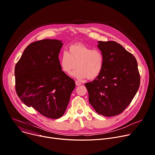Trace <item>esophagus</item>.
I'll return each instance as SVG.
<instances>
[{"mask_svg": "<svg viewBox=\"0 0 155 155\" xmlns=\"http://www.w3.org/2000/svg\"><path fill=\"white\" fill-rule=\"evenodd\" d=\"M75 83H76V86H80V85H81V83L80 82H79V81H76L75 82Z\"/></svg>", "mask_w": 155, "mask_h": 155, "instance_id": "obj_1", "label": "esophagus"}]
</instances>
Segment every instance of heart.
Returning <instances> with one entry per match:
<instances>
[{"label":"heart","mask_w":155,"mask_h":155,"mask_svg":"<svg viewBox=\"0 0 155 155\" xmlns=\"http://www.w3.org/2000/svg\"><path fill=\"white\" fill-rule=\"evenodd\" d=\"M62 70L66 73L79 79L87 78L92 80L97 78L102 73L104 66V57L99 50H93L81 43L69 46L68 51H64L59 58Z\"/></svg>","instance_id":"heart-1"}]
</instances>
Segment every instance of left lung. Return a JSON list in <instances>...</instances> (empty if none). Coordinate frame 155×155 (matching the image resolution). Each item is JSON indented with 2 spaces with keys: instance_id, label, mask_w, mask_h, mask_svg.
Returning <instances> with one entry per match:
<instances>
[{
  "instance_id": "1",
  "label": "left lung",
  "mask_w": 155,
  "mask_h": 155,
  "mask_svg": "<svg viewBox=\"0 0 155 155\" xmlns=\"http://www.w3.org/2000/svg\"><path fill=\"white\" fill-rule=\"evenodd\" d=\"M104 57L101 74L86 83L89 102L100 115L112 117L122 113L137 94L140 78L135 58L119 43L99 41Z\"/></svg>"
}]
</instances>
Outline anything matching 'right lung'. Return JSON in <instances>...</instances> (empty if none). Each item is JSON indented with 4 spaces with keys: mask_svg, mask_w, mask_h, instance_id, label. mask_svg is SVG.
Listing matches in <instances>:
<instances>
[{
    "mask_svg": "<svg viewBox=\"0 0 155 155\" xmlns=\"http://www.w3.org/2000/svg\"><path fill=\"white\" fill-rule=\"evenodd\" d=\"M63 45L55 39L35 41L15 67V89L21 101L53 119L64 115L76 86L60 66L58 56Z\"/></svg>",
    "mask_w": 155,
    "mask_h": 155,
    "instance_id": "1",
    "label": "right lung"
}]
</instances>
